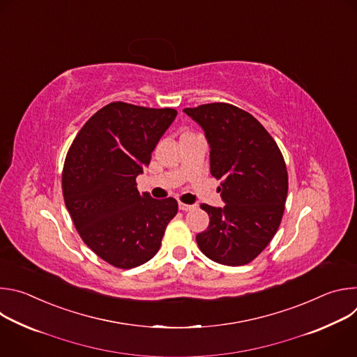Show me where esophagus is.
Instances as JSON below:
<instances>
[{"mask_svg":"<svg viewBox=\"0 0 357 357\" xmlns=\"http://www.w3.org/2000/svg\"><path fill=\"white\" fill-rule=\"evenodd\" d=\"M179 209H181V211H183V212H188V211H193V209H196V205H188V203L179 202Z\"/></svg>","mask_w":357,"mask_h":357,"instance_id":"esophagus-1","label":"esophagus"}]
</instances>
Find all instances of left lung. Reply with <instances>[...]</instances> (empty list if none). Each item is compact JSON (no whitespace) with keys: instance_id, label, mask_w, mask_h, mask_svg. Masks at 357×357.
<instances>
[{"instance_id":"left-lung-1","label":"left lung","mask_w":357,"mask_h":357,"mask_svg":"<svg viewBox=\"0 0 357 357\" xmlns=\"http://www.w3.org/2000/svg\"><path fill=\"white\" fill-rule=\"evenodd\" d=\"M183 112L211 145V174L220 181L223 208L202 203L209 227L196 236L205 256L223 266L251 263L275 236L285 209L288 172L281 151L250 113L209 103Z\"/></svg>"}]
</instances>
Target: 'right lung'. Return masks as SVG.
Segmentation results:
<instances>
[{"mask_svg":"<svg viewBox=\"0 0 357 357\" xmlns=\"http://www.w3.org/2000/svg\"><path fill=\"white\" fill-rule=\"evenodd\" d=\"M176 114L113 101L86 121L68 151L65 205L84 244L113 267L130 270L154 257L178 213L174 197L152 199L135 182Z\"/></svg>","mask_w":357,"mask_h":357,"instance_id":"right-lung-1","label":"right lung"}]
</instances>
